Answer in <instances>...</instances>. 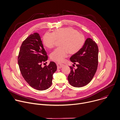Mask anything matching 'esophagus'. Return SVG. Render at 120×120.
<instances>
[{
    "label": "esophagus",
    "instance_id": "esophagus-1",
    "mask_svg": "<svg viewBox=\"0 0 120 120\" xmlns=\"http://www.w3.org/2000/svg\"><path fill=\"white\" fill-rule=\"evenodd\" d=\"M64 64H61V63H57V68L58 69H60V68H62L63 66H64Z\"/></svg>",
    "mask_w": 120,
    "mask_h": 120
}]
</instances>
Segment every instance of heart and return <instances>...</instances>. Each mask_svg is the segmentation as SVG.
I'll return each instance as SVG.
<instances>
[{"mask_svg": "<svg viewBox=\"0 0 120 120\" xmlns=\"http://www.w3.org/2000/svg\"><path fill=\"white\" fill-rule=\"evenodd\" d=\"M57 41H60V47L51 54V59L57 62H62L68 54L74 55L83 47L85 38L82 34L71 27L57 29L52 33H45L43 38L44 45L49 49L54 47Z\"/></svg>", "mask_w": 120, "mask_h": 120, "instance_id": "heart-1", "label": "heart"}]
</instances>
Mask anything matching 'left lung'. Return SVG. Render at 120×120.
<instances>
[{
  "label": "left lung",
  "instance_id": "1",
  "mask_svg": "<svg viewBox=\"0 0 120 120\" xmlns=\"http://www.w3.org/2000/svg\"><path fill=\"white\" fill-rule=\"evenodd\" d=\"M70 61L77 66H70L71 72L68 76L69 83L75 87H81L89 83L93 78L98 64V47L90 38H87L78 53L73 55ZM73 66H75L74 64Z\"/></svg>",
  "mask_w": 120,
  "mask_h": 120
}]
</instances>
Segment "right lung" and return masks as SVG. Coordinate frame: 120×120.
<instances>
[{
	"label": "right lung",
	"instance_id": "obj_1",
	"mask_svg": "<svg viewBox=\"0 0 120 120\" xmlns=\"http://www.w3.org/2000/svg\"><path fill=\"white\" fill-rule=\"evenodd\" d=\"M48 59L39 34L35 33L22 43L18 57L21 74L31 87L43 91L52 85L53 75L57 66L54 62L42 67Z\"/></svg>",
	"mask_w": 120,
	"mask_h": 120
}]
</instances>
